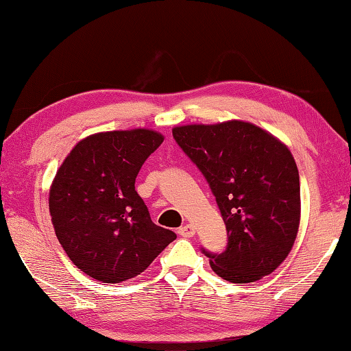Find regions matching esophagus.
I'll return each mask as SVG.
<instances>
[{"label": "esophagus", "mask_w": 351, "mask_h": 351, "mask_svg": "<svg viewBox=\"0 0 351 351\" xmlns=\"http://www.w3.org/2000/svg\"><path fill=\"white\" fill-rule=\"evenodd\" d=\"M178 234H180L181 237H186V239H190V237L195 235V228L192 224H186V226H182V228L178 229Z\"/></svg>", "instance_id": "1"}]
</instances>
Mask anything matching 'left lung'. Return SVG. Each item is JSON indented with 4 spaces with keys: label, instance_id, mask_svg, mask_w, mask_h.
<instances>
[{
    "label": "left lung",
    "instance_id": "left-lung-1",
    "mask_svg": "<svg viewBox=\"0 0 351 351\" xmlns=\"http://www.w3.org/2000/svg\"><path fill=\"white\" fill-rule=\"evenodd\" d=\"M173 138L210 184L228 229V249L207 254L213 272L232 283L274 272L300 224L299 170L289 148L239 119L178 125Z\"/></svg>",
    "mask_w": 351,
    "mask_h": 351
}]
</instances>
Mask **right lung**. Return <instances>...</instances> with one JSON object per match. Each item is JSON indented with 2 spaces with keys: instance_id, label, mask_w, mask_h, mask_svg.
<instances>
[{
  "instance_id": "right-lung-1",
  "label": "right lung",
  "mask_w": 351,
  "mask_h": 351,
  "mask_svg": "<svg viewBox=\"0 0 351 351\" xmlns=\"http://www.w3.org/2000/svg\"><path fill=\"white\" fill-rule=\"evenodd\" d=\"M164 136L150 128L100 132L77 142L49 189L56 235L71 261L104 283L144 272L176 239L156 226L134 190Z\"/></svg>"
}]
</instances>
